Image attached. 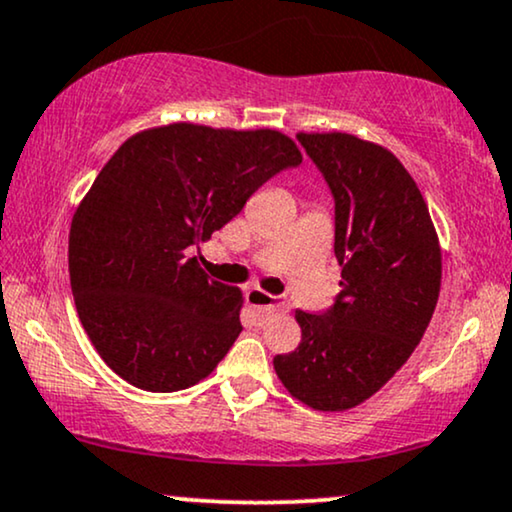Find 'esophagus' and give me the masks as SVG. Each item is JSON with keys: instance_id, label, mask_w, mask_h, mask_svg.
I'll return each instance as SVG.
<instances>
[{"instance_id": "1", "label": "esophagus", "mask_w": 512, "mask_h": 512, "mask_svg": "<svg viewBox=\"0 0 512 512\" xmlns=\"http://www.w3.org/2000/svg\"><path fill=\"white\" fill-rule=\"evenodd\" d=\"M245 302H248V307L257 316H260V319H264V316H269L274 312H283L288 304L283 297H274V295L264 293V290H260V288H250L248 293H245Z\"/></svg>"}]
</instances>
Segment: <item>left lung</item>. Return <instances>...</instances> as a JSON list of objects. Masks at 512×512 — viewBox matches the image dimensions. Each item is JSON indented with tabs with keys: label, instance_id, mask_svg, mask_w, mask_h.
Returning <instances> with one entry per match:
<instances>
[{
	"label": "left lung",
	"instance_id": "left-lung-1",
	"mask_svg": "<svg viewBox=\"0 0 512 512\" xmlns=\"http://www.w3.org/2000/svg\"><path fill=\"white\" fill-rule=\"evenodd\" d=\"M335 198L340 295L297 309L302 340L276 354L278 380L316 411L373 397L418 347L442 286V248L418 184L385 146L347 132H300Z\"/></svg>",
	"mask_w": 512,
	"mask_h": 512
}]
</instances>
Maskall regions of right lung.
<instances>
[{"instance_id":"obj_1","label":"right lung","mask_w":512,"mask_h":512,"mask_svg":"<svg viewBox=\"0 0 512 512\" xmlns=\"http://www.w3.org/2000/svg\"><path fill=\"white\" fill-rule=\"evenodd\" d=\"M302 153L278 129L170 122L132 134L77 205L68 271L101 359L148 392L215 371L241 335L243 293L189 257Z\"/></svg>"}]
</instances>
